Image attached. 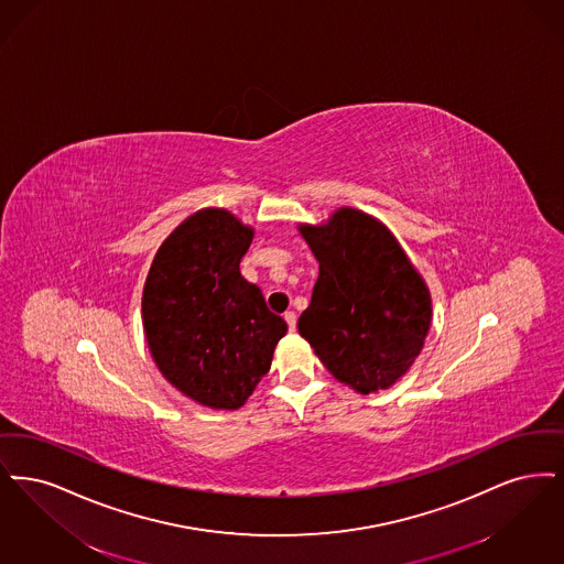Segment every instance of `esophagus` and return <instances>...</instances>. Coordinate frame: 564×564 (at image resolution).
<instances>
[{
  "instance_id": "1",
  "label": "esophagus",
  "mask_w": 564,
  "mask_h": 564,
  "mask_svg": "<svg viewBox=\"0 0 564 564\" xmlns=\"http://www.w3.org/2000/svg\"><path fill=\"white\" fill-rule=\"evenodd\" d=\"M284 319H286V324H289V328H291V330L296 328V314H294V312H286V314H284Z\"/></svg>"
}]
</instances>
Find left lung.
Segmentation results:
<instances>
[{
	"instance_id": "1",
	"label": "left lung",
	"mask_w": 564,
	"mask_h": 564,
	"mask_svg": "<svg viewBox=\"0 0 564 564\" xmlns=\"http://www.w3.org/2000/svg\"><path fill=\"white\" fill-rule=\"evenodd\" d=\"M318 259L312 303L299 335L354 392L390 390L421 354L432 326V294L392 231L351 206L318 225L299 223Z\"/></svg>"
}]
</instances>
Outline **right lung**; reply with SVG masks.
<instances>
[{
  "mask_svg": "<svg viewBox=\"0 0 564 564\" xmlns=\"http://www.w3.org/2000/svg\"><path fill=\"white\" fill-rule=\"evenodd\" d=\"M254 229L225 208H202L158 248L143 286V330L164 379L215 411L245 406L286 322L240 273Z\"/></svg>",
  "mask_w": 564,
  "mask_h": 564,
  "instance_id": "1",
  "label": "right lung"
}]
</instances>
